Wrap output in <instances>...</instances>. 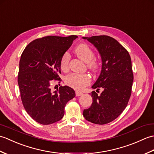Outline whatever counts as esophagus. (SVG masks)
<instances>
[{
  "label": "esophagus",
  "instance_id": "1",
  "mask_svg": "<svg viewBox=\"0 0 154 154\" xmlns=\"http://www.w3.org/2000/svg\"><path fill=\"white\" fill-rule=\"evenodd\" d=\"M83 94V93L81 92V91H76V92H75V94H76V96H77V97L82 95Z\"/></svg>",
  "mask_w": 154,
  "mask_h": 154
}]
</instances>
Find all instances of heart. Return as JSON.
Returning <instances> with one entry per match:
<instances>
[{
  "label": "heart",
  "instance_id": "obj_1",
  "mask_svg": "<svg viewBox=\"0 0 154 154\" xmlns=\"http://www.w3.org/2000/svg\"><path fill=\"white\" fill-rule=\"evenodd\" d=\"M75 53L77 57L85 63H87V67L89 69L95 73L99 70V65L96 61L93 60L94 54L89 45L85 44H81L75 48ZM70 55L68 52L62 55L60 60V66L62 70L67 71L69 69ZM65 83L69 86L71 87L76 90H81L88 85L91 82V77L86 73H71L65 77Z\"/></svg>",
  "mask_w": 154,
  "mask_h": 154
}]
</instances>
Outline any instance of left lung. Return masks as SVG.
I'll return each mask as SVG.
<instances>
[{
  "mask_svg": "<svg viewBox=\"0 0 154 154\" xmlns=\"http://www.w3.org/2000/svg\"><path fill=\"white\" fill-rule=\"evenodd\" d=\"M92 44L100 55L101 71L93 89H103L100 95L91 92L93 103L83 110L87 120L104 124L115 120L125 109L131 95L134 75L128 51L115 39L108 35L83 37Z\"/></svg>",
  "mask_w": 154,
  "mask_h": 154,
  "instance_id": "obj_1",
  "label": "left lung"
}]
</instances>
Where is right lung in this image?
Returning a JSON list of instances; mask_svg holds the SVG:
<instances>
[{
    "instance_id": "right-lung-1",
    "label": "right lung",
    "mask_w": 154,
    "mask_h": 154,
    "mask_svg": "<svg viewBox=\"0 0 154 154\" xmlns=\"http://www.w3.org/2000/svg\"><path fill=\"white\" fill-rule=\"evenodd\" d=\"M77 35L45 36L29 44L21 55L18 83L22 102L35 122L48 125L63 118L65 106L75 97L69 86L52 91V80H60V60Z\"/></svg>"
}]
</instances>
